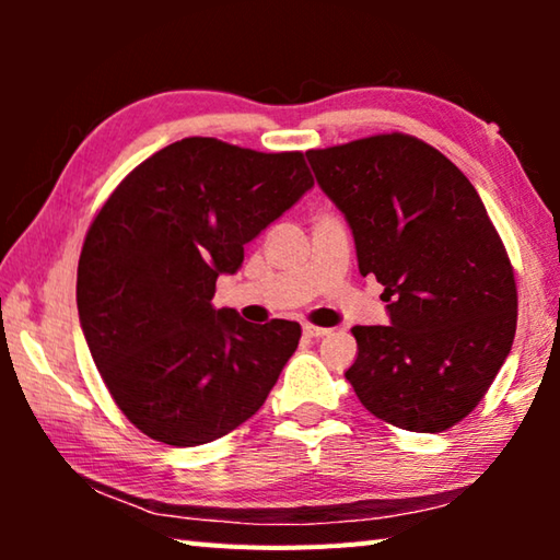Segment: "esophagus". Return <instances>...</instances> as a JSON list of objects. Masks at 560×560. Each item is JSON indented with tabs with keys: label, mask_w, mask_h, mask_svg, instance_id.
<instances>
[{
	"label": "esophagus",
	"mask_w": 560,
	"mask_h": 560,
	"mask_svg": "<svg viewBox=\"0 0 560 560\" xmlns=\"http://www.w3.org/2000/svg\"><path fill=\"white\" fill-rule=\"evenodd\" d=\"M326 334H330V328H320V326H314V324L303 326V336H306V338H324Z\"/></svg>",
	"instance_id": "esophagus-1"
}]
</instances>
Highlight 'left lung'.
I'll list each match as a JSON object with an SVG mask.
<instances>
[{"mask_svg":"<svg viewBox=\"0 0 560 560\" xmlns=\"http://www.w3.org/2000/svg\"><path fill=\"white\" fill-rule=\"evenodd\" d=\"M306 158L390 314V326H353L348 383L395 428L450 430L487 395L516 334L514 267L485 202L452 160L405 132Z\"/></svg>","mask_w":560,"mask_h":560,"instance_id":"8db88e82","label":"left lung"}]
</instances>
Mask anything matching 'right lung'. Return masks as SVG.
I'll list each match as a JSON object with an SVG mask.
<instances>
[{
	"label": "right lung",
	"instance_id": "add662e5",
	"mask_svg": "<svg viewBox=\"0 0 560 560\" xmlns=\"http://www.w3.org/2000/svg\"><path fill=\"white\" fill-rule=\"evenodd\" d=\"M314 187L303 153L217 138L158 150L113 189L86 232L75 303L120 412L170 447L224 438L257 415L299 346L296 320L214 308L244 244Z\"/></svg>",
	"mask_w": 560,
	"mask_h": 560
}]
</instances>
